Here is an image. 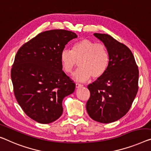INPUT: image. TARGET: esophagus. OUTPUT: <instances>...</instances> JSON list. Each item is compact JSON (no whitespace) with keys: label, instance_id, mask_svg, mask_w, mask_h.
<instances>
[{"label":"esophagus","instance_id":"esophagus-1","mask_svg":"<svg viewBox=\"0 0 151 151\" xmlns=\"http://www.w3.org/2000/svg\"><path fill=\"white\" fill-rule=\"evenodd\" d=\"M83 86V85L79 84V83H76V88H81Z\"/></svg>","mask_w":151,"mask_h":151}]
</instances>
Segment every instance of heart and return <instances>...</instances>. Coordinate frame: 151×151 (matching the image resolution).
Listing matches in <instances>:
<instances>
[{
	"instance_id": "b5f03b06",
	"label": "heart",
	"mask_w": 151,
	"mask_h": 151,
	"mask_svg": "<svg viewBox=\"0 0 151 151\" xmlns=\"http://www.w3.org/2000/svg\"><path fill=\"white\" fill-rule=\"evenodd\" d=\"M63 70L71 73L77 66L80 68L73 75V78L78 81H85L92 76L99 78L104 75L110 63V55L104 45L96 44L87 39L75 42L72 49H64L60 53Z\"/></svg>"
}]
</instances>
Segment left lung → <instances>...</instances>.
Masks as SVG:
<instances>
[{
	"mask_svg": "<svg viewBox=\"0 0 151 151\" xmlns=\"http://www.w3.org/2000/svg\"><path fill=\"white\" fill-rule=\"evenodd\" d=\"M102 41L110 55L104 75L89 84L87 113L93 120L109 123L129 111L138 90L139 71L133 53L124 44L107 34L94 33Z\"/></svg>",
	"mask_w": 151,
	"mask_h": 151,
	"instance_id": "left-lung-1",
	"label": "left lung"
}]
</instances>
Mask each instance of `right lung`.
<instances>
[{"label": "right lung", "instance_id": "right-lung-1", "mask_svg": "<svg viewBox=\"0 0 151 151\" xmlns=\"http://www.w3.org/2000/svg\"><path fill=\"white\" fill-rule=\"evenodd\" d=\"M75 32L51 30L39 33L20 47L11 71L18 104L29 117L47 124L60 117L62 100L75 84L64 71L60 53Z\"/></svg>", "mask_w": 151, "mask_h": 151}]
</instances>
